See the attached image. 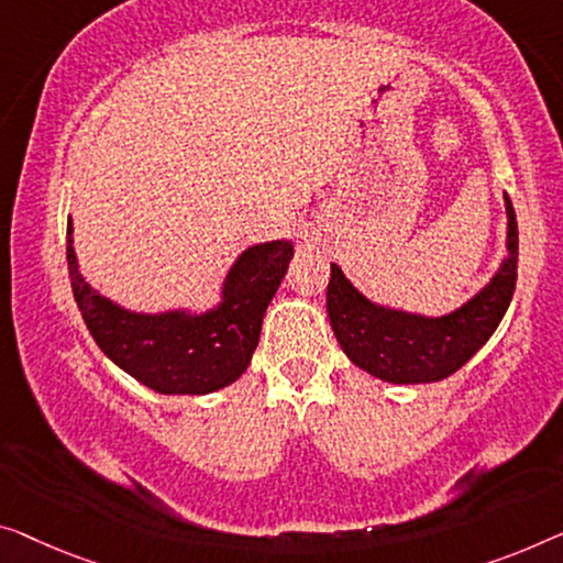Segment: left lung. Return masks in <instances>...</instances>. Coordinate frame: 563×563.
I'll use <instances>...</instances> for the list:
<instances>
[{"mask_svg":"<svg viewBox=\"0 0 563 563\" xmlns=\"http://www.w3.org/2000/svg\"><path fill=\"white\" fill-rule=\"evenodd\" d=\"M506 201V257L496 275L444 316H422L368 300L335 263H331V329L343 354L366 374L389 384H434L448 379L481 351L506 316L516 290L518 224L510 197Z\"/></svg>","mask_w":563,"mask_h":563,"instance_id":"obj_1","label":"left lung"}]
</instances>
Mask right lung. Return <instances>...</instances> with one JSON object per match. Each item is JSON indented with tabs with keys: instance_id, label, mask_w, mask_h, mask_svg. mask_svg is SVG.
Instances as JSON below:
<instances>
[{
	"instance_id": "obj_1",
	"label": "right lung",
	"mask_w": 563,
	"mask_h": 563,
	"mask_svg": "<svg viewBox=\"0 0 563 563\" xmlns=\"http://www.w3.org/2000/svg\"><path fill=\"white\" fill-rule=\"evenodd\" d=\"M292 257L290 240L257 242L230 265L220 303L205 310H133L82 278L67 220V271L90 335L111 362L158 394H212L250 366L263 316Z\"/></svg>"
}]
</instances>
